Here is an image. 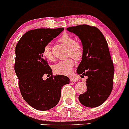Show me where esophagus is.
I'll use <instances>...</instances> for the list:
<instances>
[{
  "label": "esophagus",
  "mask_w": 129,
  "mask_h": 129,
  "mask_svg": "<svg viewBox=\"0 0 129 129\" xmlns=\"http://www.w3.org/2000/svg\"><path fill=\"white\" fill-rule=\"evenodd\" d=\"M70 80L71 82H77L78 81V79L75 77H71V78H70Z\"/></svg>",
  "instance_id": "obj_1"
}]
</instances>
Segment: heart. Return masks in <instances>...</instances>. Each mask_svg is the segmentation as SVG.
Listing matches in <instances>:
<instances>
[{"instance_id": "heart-1", "label": "heart", "mask_w": 129, "mask_h": 129, "mask_svg": "<svg viewBox=\"0 0 129 129\" xmlns=\"http://www.w3.org/2000/svg\"><path fill=\"white\" fill-rule=\"evenodd\" d=\"M58 41L68 47V56H71L76 60H79L82 58L83 55V48L82 44L79 42L75 41L74 37L71 36L68 34H64L59 38ZM43 53V56L47 60H52L53 59L50 44H46L44 46ZM74 63L75 62L74 60L72 58H70L66 60L60 61L56 63L53 66V69L57 74L69 75L71 74Z\"/></svg>"}]
</instances>
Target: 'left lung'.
<instances>
[{
  "label": "left lung",
  "mask_w": 129,
  "mask_h": 129,
  "mask_svg": "<svg viewBox=\"0 0 129 129\" xmlns=\"http://www.w3.org/2000/svg\"><path fill=\"white\" fill-rule=\"evenodd\" d=\"M67 30L79 37L83 48L77 73L88 77L87 91L79 95V102L88 108L99 106L108 98L113 85L115 69L108 43L95 26L81 25Z\"/></svg>",
  "instance_id": "left-lung-1"
}]
</instances>
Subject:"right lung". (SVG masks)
<instances>
[{"instance_id":"add662e5","label":"right lung","mask_w":129,"mask_h":129,"mask_svg":"<svg viewBox=\"0 0 129 129\" xmlns=\"http://www.w3.org/2000/svg\"><path fill=\"white\" fill-rule=\"evenodd\" d=\"M63 30H31L21 37L16 46L14 71L19 79L20 92L27 104L37 110L46 111L55 107L60 99L62 86L70 82L66 76H53L43 53L44 46ZM44 74L50 78L44 80Z\"/></svg>"}]
</instances>
